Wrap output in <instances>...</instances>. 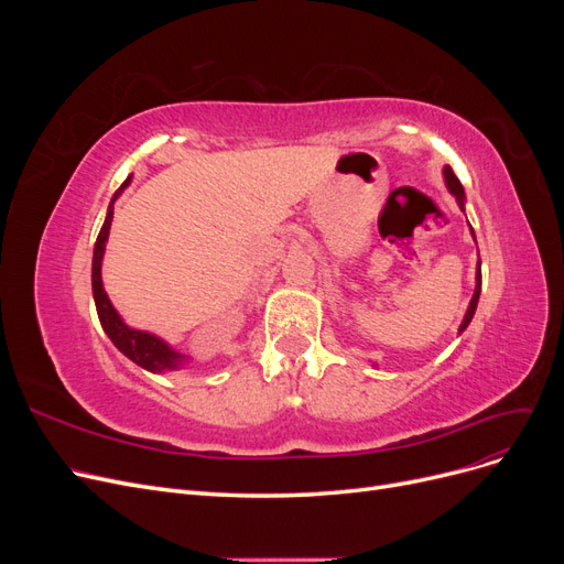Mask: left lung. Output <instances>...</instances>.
Masks as SVG:
<instances>
[{
    "label": "left lung",
    "mask_w": 564,
    "mask_h": 564,
    "mask_svg": "<svg viewBox=\"0 0 564 564\" xmlns=\"http://www.w3.org/2000/svg\"><path fill=\"white\" fill-rule=\"evenodd\" d=\"M445 183H447V187H449V193L456 197V202H458V207H460V212H464V202H466V195H464V185H460V181L456 178V174L452 172V166H445ZM470 232H473V228H470ZM480 289H482V270H480V263H477V275H475V294H473V299H470V305H468V311H466V317H464V322H460V327H458V332H464L468 324H470V319H473V315H475V308H477V301H480Z\"/></svg>",
    "instance_id": "left-lung-1"
}]
</instances>
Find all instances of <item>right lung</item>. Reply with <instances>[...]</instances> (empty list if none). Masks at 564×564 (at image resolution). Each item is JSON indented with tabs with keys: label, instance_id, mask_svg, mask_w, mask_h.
<instances>
[{
	"label": "right lung",
	"instance_id": "add662e5",
	"mask_svg": "<svg viewBox=\"0 0 564 564\" xmlns=\"http://www.w3.org/2000/svg\"><path fill=\"white\" fill-rule=\"evenodd\" d=\"M131 178H127L122 183V187L115 193L110 209L106 216V224L98 232V240L94 247V263H91V286H94V301H96V311H98V319L100 327L108 334V338L115 344V348L119 352H124L131 362H135L139 367L152 371V373H162V371H174L183 365L185 355L176 352L172 346L164 344V340L155 334H148L141 329H131L129 324H124V319L119 317V313L112 308V303L104 289V280H100V265H104V253H106V242L110 235V224H112V204L119 197V193L124 191Z\"/></svg>",
	"mask_w": 564,
	"mask_h": 564
}]
</instances>
